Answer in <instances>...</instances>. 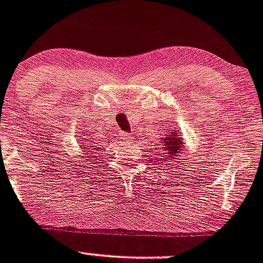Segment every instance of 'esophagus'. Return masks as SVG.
I'll return each instance as SVG.
<instances>
[{"label":"esophagus","instance_id":"obj_1","mask_svg":"<svg viewBox=\"0 0 263 263\" xmlns=\"http://www.w3.org/2000/svg\"><path fill=\"white\" fill-rule=\"evenodd\" d=\"M119 138L121 139L122 142H130V141H132V134L125 133V132H121V133L119 134Z\"/></svg>","mask_w":263,"mask_h":263}]
</instances>
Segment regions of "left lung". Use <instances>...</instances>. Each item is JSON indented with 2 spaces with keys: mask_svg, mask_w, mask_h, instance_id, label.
<instances>
[{
  "mask_svg": "<svg viewBox=\"0 0 263 263\" xmlns=\"http://www.w3.org/2000/svg\"><path fill=\"white\" fill-rule=\"evenodd\" d=\"M162 149L161 154L167 156V159H173V157L178 156L182 151H183V143H182V136L176 133V132H169L165 136V138L161 141Z\"/></svg>",
  "mask_w": 263,
  "mask_h": 263,
  "instance_id": "obj_1",
  "label": "left lung"
}]
</instances>
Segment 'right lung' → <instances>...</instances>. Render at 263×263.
Instances as JSON below:
<instances>
[{"instance_id":"obj_1","label":"right lung","mask_w":263,"mask_h":263,"mask_svg":"<svg viewBox=\"0 0 263 263\" xmlns=\"http://www.w3.org/2000/svg\"><path fill=\"white\" fill-rule=\"evenodd\" d=\"M82 146H86V147H84V148H86V149H87V147H90V146H87L86 138H81V141H80V147H82Z\"/></svg>"}]
</instances>
